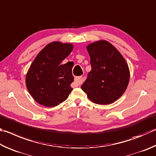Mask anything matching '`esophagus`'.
I'll return each instance as SVG.
<instances>
[{"instance_id": "1", "label": "esophagus", "mask_w": 156, "mask_h": 156, "mask_svg": "<svg viewBox=\"0 0 156 156\" xmlns=\"http://www.w3.org/2000/svg\"><path fill=\"white\" fill-rule=\"evenodd\" d=\"M83 76H76L75 78V82L77 84V85H80L81 83L83 82Z\"/></svg>"}]
</instances>
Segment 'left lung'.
<instances>
[{"label": "left lung", "mask_w": 156, "mask_h": 156, "mask_svg": "<svg viewBox=\"0 0 156 156\" xmlns=\"http://www.w3.org/2000/svg\"><path fill=\"white\" fill-rule=\"evenodd\" d=\"M92 70L81 88L94 103H114L126 90L129 70L119 51L108 41L99 40L87 46Z\"/></svg>", "instance_id": "left-lung-1"}]
</instances>
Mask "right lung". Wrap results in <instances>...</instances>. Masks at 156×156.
<instances>
[{
    "mask_svg": "<svg viewBox=\"0 0 156 156\" xmlns=\"http://www.w3.org/2000/svg\"><path fill=\"white\" fill-rule=\"evenodd\" d=\"M73 45L53 42L35 57L26 75V85L35 101L45 107H55L67 99L73 90V63L62 62L69 55Z\"/></svg>",
    "mask_w": 156,
    "mask_h": 156,
    "instance_id": "obj_1",
    "label": "right lung"
}]
</instances>
